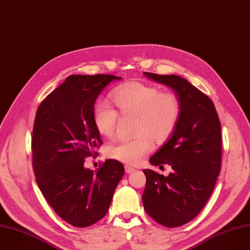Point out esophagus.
<instances>
[{
  "label": "esophagus",
  "instance_id": "esophagus-1",
  "mask_svg": "<svg viewBox=\"0 0 250 250\" xmlns=\"http://www.w3.org/2000/svg\"><path fill=\"white\" fill-rule=\"evenodd\" d=\"M125 172H126V173H131V172H133V171L136 170L134 167H129V166H125Z\"/></svg>",
  "mask_w": 250,
  "mask_h": 250
}]
</instances>
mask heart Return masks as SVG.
Masks as SVG:
<instances>
[{"label":"heart","instance_id":"1","mask_svg":"<svg viewBox=\"0 0 250 250\" xmlns=\"http://www.w3.org/2000/svg\"><path fill=\"white\" fill-rule=\"evenodd\" d=\"M112 99L123 114L137 116L134 140L116 141L108 147L111 158L127 165H137L150 153L155 142L166 140L175 127L180 116V103L175 94L160 92L157 86L139 82H129L117 86ZM94 124L98 133L111 138L114 135L117 112L106 102H97L93 111Z\"/></svg>","mask_w":250,"mask_h":250}]
</instances>
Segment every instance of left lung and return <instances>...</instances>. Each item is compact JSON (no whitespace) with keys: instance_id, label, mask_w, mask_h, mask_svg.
Listing matches in <instances>:
<instances>
[{"instance_id":"obj_1","label":"left lung","mask_w":250,"mask_h":250,"mask_svg":"<svg viewBox=\"0 0 250 250\" xmlns=\"http://www.w3.org/2000/svg\"><path fill=\"white\" fill-rule=\"evenodd\" d=\"M151 81L175 91L180 116L170 137L149 159L152 166L171 167L165 177L143 169L146 212L158 224L180 227L193 220L208 202L221 169V123L212 101L176 74L144 72Z\"/></svg>"}]
</instances>
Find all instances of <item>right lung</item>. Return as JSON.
Returning <instances> with one entry per match:
<instances>
[{"label":"right lung","instance_id":"1","mask_svg":"<svg viewBox=\"0 0 250 250\" xmlns=\"http://www.w3.org/2000/svg\"><path fill=\"white\" fill-rule=\"evenodd\" d=\"M119 80L111 74L69 75L37 110L31 148L38 186L55 212L74 227L103 218L124 177L123 164L114 159L96 170L83 166L102 144L94 104L107 84Z\"/></svg>","mask_w":250,"mask_h":250}]
</instances>
